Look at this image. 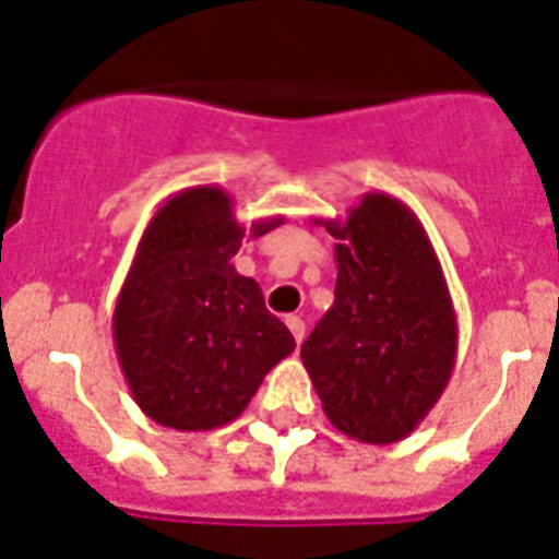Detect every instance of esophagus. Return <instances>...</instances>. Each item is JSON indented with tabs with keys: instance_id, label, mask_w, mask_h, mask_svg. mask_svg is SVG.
I'll return each mask as SVG.
<instances>
[{
	"instance_id": "34e87169",
	"label": "esophagus",
	"mask_w": 559,
	"mask_h": 559,
	"mask_svg": "<svg viewBox=\"0 0 559 559\" xmlns=\"http://www.w3.org/2000/svg\"><path fill=\"white\" fill-rule=\"evenodd\" d=\"M287 328H289V334L296 336V343L305 340V322H301V317H287Z\"/></svg>"
}]
</instances>
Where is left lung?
<instances>
[{"instance_id": "left-lung-1", "label": "left lung", "mask_w": 559, "mask_h": 559, "mask_svg": "<svg viewBox=\"0 0 559 559\" xmlns=\"http://www.w3.org/2000/svg\"><path fill=\"white\" fill-rule=\"evenodd\" d=\"M336 237L334 308L301 346V364L336 431L369 445L404 440L454 369L457 313L416 213L366 193Z\"/></svg>"}]
</instances>
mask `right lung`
Segmentation results:
<instances>
[{
	"instance_id": "right-lung-1",
	"label": "right lung",
	"mask_w": 559,
	"mask_h": 559,
	"mask_svg": "<svg viewBox=\"0 0 559 559\" xmlns=\"http://www.w3.org/2000/svg\"><path fill=\"white\" fill-rule=\"evenodd\" d=\"M281 223L261 219L251 234ZM242 234L231 195L204 185L169 195L140 237L114 308V346L134 402L164 428L234 421L296 348L261 284L234 270Z\"/></svg>"
}]
</instances>
